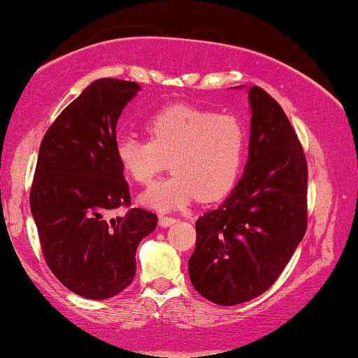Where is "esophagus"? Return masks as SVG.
<instances>
[{
  "instance_id": "esophagus-1",
  "label": "esophagus",
  "mask_w": 358,
  "mask_h": 358,
  "mask_svg": "<svg viewBox=\"0 0 358 358\" xmlns=\"http://www.w3.org/2000/svg\"><path fill=\"white\" fill-rule=\"evenodd\" d=\"M158 221H159V226L162 227H168V226H171V224H174L176 221V217H173V216H164V215H162L158 217Z\"/></svg>"
}]
</instances>
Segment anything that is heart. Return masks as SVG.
<instances>
[{"instance_id": "heart-1", "label": "heart", "mask_w": 358, "mask_h": 358, "mask_svg": "<svg viewBox=\"0 0 358 358\" xmlns=\"http://www.w3.org/2000/svg\"><path fill=\"white\" fill-rule=\"evenodd\" d=\"M148 141L122 136L116 158L124 173L141 185L152 184L169 166L174 173L142 195L152 208H182L224 199L236 187L247 158V126L234 115L189 105H169L145 122Z\"/></svg>"}]
</instances>
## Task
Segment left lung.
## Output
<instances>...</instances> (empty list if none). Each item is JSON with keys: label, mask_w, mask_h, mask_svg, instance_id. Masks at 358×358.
I'll return each mask as SVG.
<instances>
[{"label": "left lung", "mask_w": 358, "mask_h": 358, "mask_svg": "<svg viewBox=\"0 0 358 358\" xmlns=\"http://www.w3.org/2000/svg\"><path fill=\"white\" fill-rule=\"evenodd\" d=\"M248 163L222 205L195 221L192 286L217 305L266 292L307 231L308 166L286 113L262 87L248 90Z\"/></svg>", "instance_id": "1"}]
</instances>
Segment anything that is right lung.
I'll list each match as a JSON object with an SVG mask.
<instances>
[{
    "label": "right lung",
    "mask_w": 358,
    "mask_h": 358,
    "mask_svg": "<svg viewBox=\"0 0 358 358\" xmlns=\"http://www.w3.org/2000/svg\"><path fill=\"white\" fill-rule=\"evenodd\" d=\"M138 89L119 79L92 82L40 143L30 210L41 253L59 282L85 299H110L132 282L138 243L158 222L131 206L116 158L117 119ZM122 208L127 213L115 217Z\"/></svg>",
    "instance_id": "obj_1"
}]
</instances>
